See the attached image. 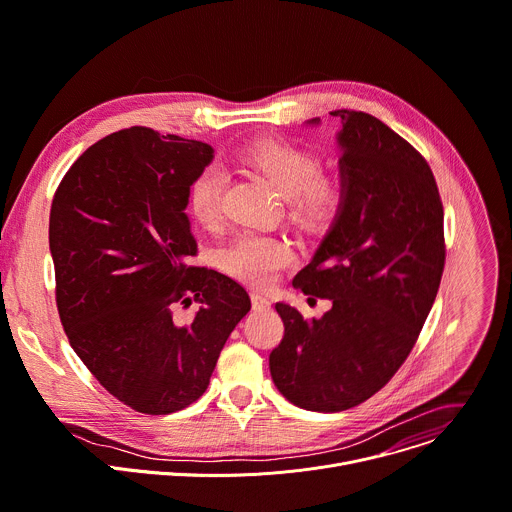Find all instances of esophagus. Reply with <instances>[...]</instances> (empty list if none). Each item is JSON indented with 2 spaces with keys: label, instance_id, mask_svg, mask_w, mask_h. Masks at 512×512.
<instances>
[{
  "label": "esophagus",
  "instance_id": "esophagus-1",
  "mask_svg": "<svg viewBox=\"0 0 512 512\" xmlns=\"http://www.w3.org/2000/svg\"><path fill=\"white\" fill-rule=\"evenodd\" d=\"M251 304H253L255 310H269L271 308V300L263 294H257V292L251 294Z\"/></svg>",
  "mask_w": 512,
  "mask_h": 512
}]
</instances>
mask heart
Wrapping results in <instances>:
<instances>
[{
  "label": "heart",
  "instance_id": "b5f03b06",
  "mask_svg": "<svg viewBox=\"0 0 512 512\" xmlns=\"http://www.w3.org/2000/svg\"><path fill=\"white\" fill-rule=\"evenodd\" d=\"M243 159L288 198L290 216L310 228L329 224L341 204L343 190L335 179L322 177V161L316 153L284 141L251 143ZM226 173L220 165L202 167L188 185V208L202 226H216ZM292 249L284 239L261 232H239L218 249V265L235 280L265 288L277 273L292 263Z\"/></svg>",
  "mask_w": 512,
  "mask_h": 512
}]
</instances>
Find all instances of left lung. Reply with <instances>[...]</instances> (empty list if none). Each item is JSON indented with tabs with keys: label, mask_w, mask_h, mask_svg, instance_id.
Wrapping results in <instances>:
<instances>
[{
	"label": "left lung",
	"mask_w": 512,
	"mask_h": 512,
	"mask_svg": "<svg viewBox=\"0 0 512 512\" xmlns=\"http://www.w3.org/2000/svg\"><path fill=\"white\" fill-rule=\"evenodd\" d=\"M335 116L343 124V204L292 282L333 308L308 320L277 302L284 339L269 355L277 390L314 412L353 408L392 380L431 312L445 265L443 204L429 163L371 114Z\"/></svg>",
	"instance_id": "left-lung-1"
}]
</instances>
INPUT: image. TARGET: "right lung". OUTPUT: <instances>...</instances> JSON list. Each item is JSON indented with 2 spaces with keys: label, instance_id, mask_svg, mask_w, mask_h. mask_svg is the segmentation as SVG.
Listing matches in <instances>:
<instances>
[{
  "label": "right lung",
  "instance_id": "add662e5",
  "mask_svg": "<svg viewBox=\"0 0 512 512\" xmlns=\"http://www.w3.org/2000/svg\"><path fill=\"white\" fill-rule=\"evenodd\" d=\"M214 157L200 141L132 126L91 145L51 206L49 245L67 339L120 402L169 414L208 388L218 355L251 310L228 275L192 267V177ZM203 306L188 325L173 303Z\"/></svg>",
  "mask_w": 512,
  "mask_h": 512
}]
</instances>
